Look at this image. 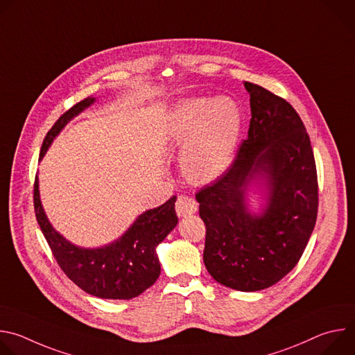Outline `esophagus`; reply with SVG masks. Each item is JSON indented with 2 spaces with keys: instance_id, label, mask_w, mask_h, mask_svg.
I'll return each mask as SVG.
<instances>
[{
  "instance_id": "obj_1",
  "label": "esophagus",
  "mask_w": 355,
  "mask_h": 355,
  "mask_svg": "<svg viewBox=\"0 0 355 355\" xmlns=\"http://www.w3.org/2000/svg\"><path fill=\"white\" fill-rule=\"evenodd\" d=\"M196 209H198V202L193 198L187 196V195L178 196L177 204H175V211L180 218L191 216L196 212Z\"/></svg>"
}]
</instances>
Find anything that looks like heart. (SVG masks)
Wrapping results in <instances>:
<instances>
[{
	"label": "heart",
	"mask_w": 355,
	"mask_h": 355,
	"mask_svg": "<svg viewBox=\"0 0 355 355\" xmlns=\"http://www.w3.org/2000/svg\"><path fill=\"white\" fill-rule=\"evenodd\" d=\"M241 130V114L227 96L192 98L168 114L164 140L182 147L181 167L196 182H212L232 166Z\"/></svg>",
	"instance_id": "obj_1"
}]
</instances>
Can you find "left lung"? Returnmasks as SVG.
<instances>
[{
    "label": "left lung",
    "instance_id": "8db88e82",
    "mask_svg": "<svg viewBox=\"0 0 355 355\" xmlns=\"http://www.w3.org/2000/svg\"><path fill=\"white\" fill-rule=\"evenodd\" d=\"M251 119L232 167L196 193L205 222L204 263L219 284L256 292L299 261L318 216V175L309 135L285 99L244 83ZM261 195V208L249 196Z\"/></svg>",
    "mask_w": 355,
    "mask_h": 355
}]
</instances>
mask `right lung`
I'll use <instances>...</instances> for the list:
<instances>
[{
    "mask_svg": "<svg viewBox=\"0 0 355 355\" xmlns=\"http://www.w3.org/2000/svg\"><path fill=\"white\" fill-rule=\"evenodd\" d=\"M95 101L88 96L59 118L43 140L39 160L64 126ZM175 200L177 196H171L166 204L140 214L112 243L87 248L69 241L49 222L40 200L37 175L33 189L37 223L60 268L84 292L103 299H132L157 281L160 261L156 248L178 223Z\"/></svg>",
    "mask_w": 355,
    "mask_h": 355,
    "instance_id": "obj_1",
    "label": "right lung"
}]
</instances>
